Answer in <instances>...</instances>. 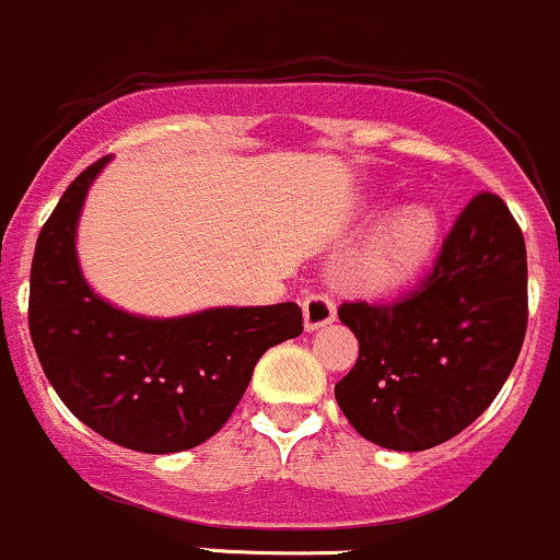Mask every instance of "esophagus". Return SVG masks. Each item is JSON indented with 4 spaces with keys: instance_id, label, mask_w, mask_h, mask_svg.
Here are the masks:
<instances>
[{
    "instance_id": "34e87169",
    "label": "esophagus",
    "mask_w": 560,
    "mask_h": 560,
    "mask_svg": "<svg viewBox=\"0 0 560 560\" xmlns=\"http://www.w3.org/2000/svg\"><path fill=\"white\" fill-rule=\"evenodd\" d=\"M302 310H304V326H307V331H315V328L326 326V323H331L334 315H337V307H334V302L326 296V293H307L302 302Z\"/></svg>"
}]
</instances>
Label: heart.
Listing matches in <instances>:
<instances>
[{
    "label": "heart",
    "mask_w": 560,
    "mask_h": 560,
    "mask_svg": "<svg viewBox=\"0 0 560 560\" xmlns=\"http://www.w3.org/2000/svg\"><path fill=\"white\" fill-rule=\"evenodd\" d=\"M440 242V218L425 205L399 207L374 237L366 258V278L396 285L425 267Z\"/></svg>",
    "instance_id": "1"
}]
</instances>
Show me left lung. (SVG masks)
<instances>
[{
  "label": "left lung",
  "mask_w": 560,
  "mask_h": 560,
  "mask_svg": "<svg viewBox=\"0 0 560 560\" xmlns=\"http://www.w3.org/2000/svg\"><path fill=\"white\" fill-rule=\"evenodd\" d=\"M339 320L359 339L334 385L350 425L388 451L453 440L491 407L526 339V242L510 207L480 191L412 291L339 304Z\"/></svg>",
  "instance_id": "1"
}]
</instances>
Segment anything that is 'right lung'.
<instances>
[{
  "instance_id": "add662e5",
  "label": "right lung",
  "mask_w": 560,
  "mask_h": 560,
  "mask_svg": "<svg viewBox=\"0 0 560 560\" xmlns=\"http://www.w3.org/2000/svg\"><path fill=\"white\" fill-rule=\"evenodd\" d=\"M107 155L80 172L45 221L32 258L28 331L59 399L120 447L180 453L232 418L258 359L302 334V310L221 307L153 320L115 310L83 280L74 229Z\"/></svg>"
}]
</instances>
